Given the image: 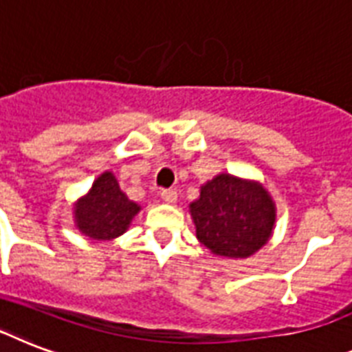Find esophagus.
Masks as SVG:
<instances>
[{"label":"esophagus","mask_w":352,"mask_h":352,"mask_svg":"<svg viewBox=\"0 0 352 352\" xmlns=\"http://www.w3.org/2000/svg\"><path fill=\"white\" fill-rule=\"evenodd\" d=\"M160 197H162V201L168 204H173L177 201V192L175 190H164V192L160 193Z\"/></svg>","instance_id":"obj_1"}]
</instances>
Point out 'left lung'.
Wrapping results in <instances>:
<instances>
[{"label": "left lung", "instance_id": "obj_1", "mask_svg": "<svg viewBox=\"0 0 352 352\" xmlns=\"http://www.w3.org/2000/svg\"><path fill=\"white\" fill-rule=\"evenodd\" d=\"M197 239L214 256L245 259L261 250L276 228V203L259 181L219 173L190 203Z\"/></svg>", "mask_w": 352, "mask_h": 352}]
</instances>
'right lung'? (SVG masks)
Returning a JSON list of instances; mask_svg holds the SVG:
<instances>
[{"instance_id":"add662e5","label":"right lung","mask_w":352,"mask_h":352,"mask_svg":"<svg viewBox=\"0 0 352 352\" xmlns=\"http://www.w3.org/2000/svg\"><path fill=\"white\" fill-rule=\"evenodd\" d=\"M140 210V204L129 201L122 192L113 171H104L89 192L73 204L74 226L91 241H111L126 234Z\"/></svg>"}]
</instances>
